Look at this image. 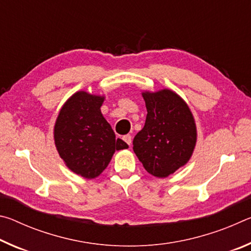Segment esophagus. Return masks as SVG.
<instances>
[{
	"instance_id": "esophagus-1",
	"label": "esophagus",
	"mask_w": 251,
	"mask_h": 251,
	"mask_svg": "<svg viewBox=\"0 0 251 251\" xmlns=\"http://www.w3.org/2000/svg\"><path fill=\"white\" fill-rule=\"evenodd\" d=\"M123 141L128 144V145H130V144H131V136H130V135L123 136Z\"/></svg>"
}]
</instances>
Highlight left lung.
Wrapping results in <instances>:
<instances>
[{
  "label": "left lung",
  "mask_w": 251,
  "mask_h": 251,
  "mask_svg": "<svg viewBox=\"0 0 251 251\" xmlns=\"http://www.w3.org/2000/svg\"><path fill=\"white\" fill-rule=\"evenodd\" d=\"M147 116L133 141V150L144 168L165 178L184 166L196 145V125L188 106L176 93L163 90L143 93Z\"/></svg>",
  "instance_id": "obj_1"
}]
</instances>
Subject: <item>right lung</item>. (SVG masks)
I'll return each instance as SVG.
<instances>
[{"label":"right lung","instance_id":"right-lung-1","mask_svg":"<svg viewBox=\"0 0 251 251\" xmlns=\"http://www.w3.org/2000/svg\"><path fill=\"white\" fill-rule=\"evenodd\" d=\"M104 97L77 92L63 106L54 127L55 145L72 172L88 179L107 167L115 151L128 145L116 139L101 115Z\"/></svg>","mask_w":251,"mask_h":251}]
</instances>
